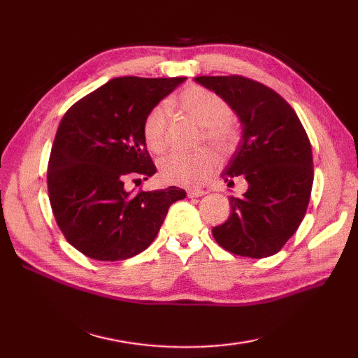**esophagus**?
<instances>
[{
  "label": "esophagus",
  "mask_w": 358,
  "mask_h": 358,
  "mask_svg": "<svg viewBox=\"0 0 358 358\" xmlns=\"http://www.w3.org/2000/svg\"><path fill=\"white\" fill-rule=\"evenodd\" d=\"M204 194V191H189L187 192V196H191V199H199V196H203Z\"/></svg>",
  "instance_id": "1"
}]
</instances>
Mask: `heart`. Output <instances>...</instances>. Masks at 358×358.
Wrapping results in <instances>:
<instances>
[{"label": "heart", "mask_w": 358, "mask_h": 358, "mask_svg": "<svg viewBox=\"0 0 358 358\" xmlns=\"http://www.w3.org/2000/svg\"><path fill=\"white\" fill-rule=\"evenodd\" d=\"M173 104L203 126V140L220 154L229 155L241 140L240 124L231 115V108L223 96L203 86H189L173 98ZM143 138L149 150L163 154L169 148V117L163 104L152 108L143 121ZM214 150L200 149L192 154L173 152L159 163L163 181L185 187H200L218 169Z\"/></svg>", "instance_id": "1"}]
</instances>
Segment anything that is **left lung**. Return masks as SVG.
<instances>
[{"label":"left lung","mask_w":358,"mask_h":358,"mask_svg":"<svg viewBox=\"0 0 358 358\" xmlns=\"http://www.w3.org/2000/svg\"><path fill=\"white\" fill-rule=\"evenodd\" d=\"M237 112L243 140L223 172L248 181L243 196H231V215L212 229L227 252L264 258L277 254L306 215L314 181L313 149L292 106L275 90L241 75L196 77Z\"/></svg>","instance_id":"1"}]
</instances>
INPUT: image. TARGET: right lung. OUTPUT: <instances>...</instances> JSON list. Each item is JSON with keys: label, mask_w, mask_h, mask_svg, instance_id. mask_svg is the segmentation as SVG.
<instances>
[{"label": "right lung", "mask_w": 358, "mask_h": 358, "mask_svg": "<svg viewBox=\"0 0 358 358\" xmlns=\"http://www.w3.org/2000/svg\"><path fill=\"white\" fill-rule=\"evenodd\" d=\"M186 78L121 77L64 113L52 144L48 191L66 240L100 262L143 252L162 227L180 187L129 192L126 181L157 172L143 138L148 112Z\"/></svg>", "instance_id": "obj_1"}]
</instances>
